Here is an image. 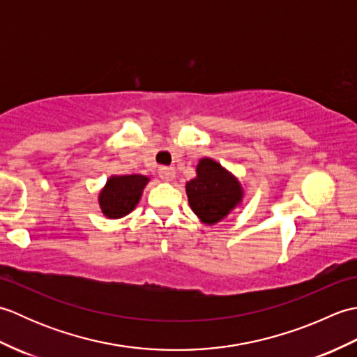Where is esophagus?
I'll use <instances>...</instances> for the list:
<instances>
[{
	"label": "esophagus",
	"mask_w": 357,
	"mask_h": 357,
	"mask_svg": "<svg viewBox=\"0 0 357 357\" xmlns=\"http://www.w3.org/2000/svg\"><path fill=\"white\" fill-rule=\"evenodd\" d=\"M159 176L164 181H172L174 178V169L173 167H161L159 169Z\"/></svg>",
	"instance_id": "obj_1"
}]
</instances>
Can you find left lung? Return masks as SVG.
I'll return each instance as SVG.
<instances>
[{
	"mask_svg": "<svg viewBox=\"0 0 357 357\" xmlns=\"http://www.w3.org/2000/svg\"><path fill=\"white\" fill-rule=\"evenodd\" d=\"M196 174L185 185L188 204L202 222L216 224L242 201L241 184L210 158L201 159Z\"/></svg>",
	"mask_w": 357,
	"mask_h": 357,
	"instance_id": "obj_1",
	"label": "left lung"
}]
</instances>
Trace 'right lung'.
<instances>
[{
  "instance_id": "obj_1",
  "label": "right lung",
  "mask_w": 357,
  "mask_h": 357,
  "mask_svg": "<svg viewBox=\"0 0 357 357\" xmlns=\"http://www.w3.org/2000/svg\"><path fill=\"white\" fill-rule=\"evenodd\" d=\"M149 178L142 174H126L112 176L100 193V207L102 213L110 219H118L130 213L138 204L142 188Z\"/></svg>"
}]
</instances>
